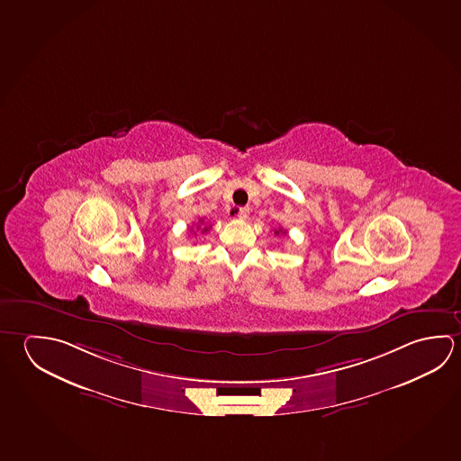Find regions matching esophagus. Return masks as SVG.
I'll return each mask as SVG.
<instances>
[{
	"label": "esophagus",
	"mask_w": 461,
	"mask_h": 461,
	"mask_svg": "<svg viewBox=\"0 0 461 461\" xmlns=\"http://www.w3.org/2000/svg\"><path fill=\"white\" fill-rule=\"evenodd\" d=\"M236 217L240 220H246L249 217V209L248 207H240L238 211H236Z\"/></svg>",
	"instance_id": "esophagus-1"
}]
</instances>
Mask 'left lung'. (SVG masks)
<instances>
[{"label":"left lung","instance_id":"left-lung-1","mask_svg":"<svg viewBox=\"0 0 461 461\" xmlns=\"http://www.w3.org/2000/svg\"><path fill=\"white\" fill-rule=\"evenodd\" d=\"M280 231H282V230H280V228H278V230H275V234H276V236H278V234H280ZM283 233V231H282Z\"/></svg>","mask_w":461,"mask_h":461}]
</instances>
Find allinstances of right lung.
I'll list each match as a JSON object with an SVG mask.
<instances>
[{
	"instance_id": "add662e5",
	"label": "right lung",
	"mask_w": 461,
	"mask_h": 461,
	"mask_svg": "<svg viewBox=\"0 0 461 461\" xmlns=\"http://www.w3.org/2000/svg\"><path fill=\"white\" fill-rule=\"evenodd\" d=\"M199 223H203V220H199ZM199 228H201V227H199V225H197V230H199ZM209 230H211V227L203 228V233H205V231H209Z\"/></svg>"
}]
</instances>
